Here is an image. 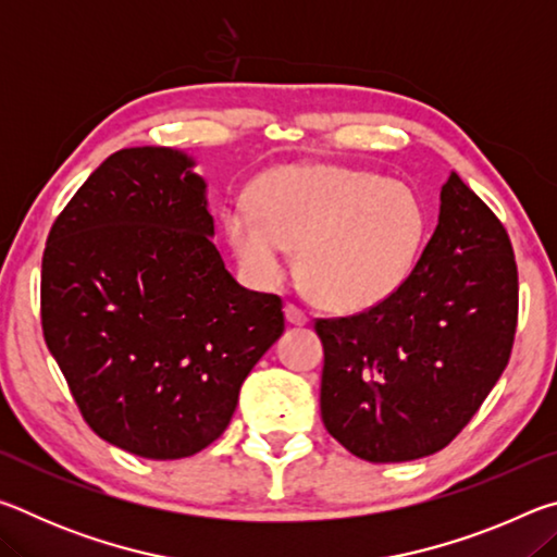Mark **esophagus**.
<instances>
[{
	"label": "esophagus",
	"mask_w": 557,
	"mask_h": 557,
	"mask_svg": "<svg viewBox=\"0 0 557 557\" xmlns=\"http://www.w3.org/2000/svg\"><path fill=\"white\" fill-rule=\"evenodd\" d=\"M285 319L292 324V326H305L309 324V317L307 312H301V309L297 305H287L285 307Z\"/></svg>",
	"instance_id": "esophagus-1"
}]
</instances>
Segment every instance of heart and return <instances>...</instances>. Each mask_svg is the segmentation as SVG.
<instances>
[{"label": "heart", "instance_id": "1", "mask_svg": "<svg viewBox=\"0 0 557 557\" xmlns=\"http://www.w3.org/2000/svg\"><path fill=\"white\" fill-rule=\"evenodd\" d=\"M235 258L268 285L297 248V272L317 305L363 312L381 305L414 268L428 235L425 201L412 186L334 164L277 166L250 188V209L223 213Z\"/></svg>", "mask_w": 557, "mask_h": 557}]
</instances>
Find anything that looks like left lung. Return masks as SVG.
I'll return each mask as SVG.
<instances>
[{"label":"left lung","mask_w":557,"mask_h":557,"mask_svg":"<svg viewBox=\"0 0 557 557\" xmlns=\"http://www.w3.org/2000/svg\"><path fill=\"white\" fill-rule=\"evenodd\" d=\"M440 201L437 228L393 297L314 319L324 428L375 465L447 447L511 358L518 270L504 223L455 172Z\"/></svg>","instance_id":"1"}]
</instances>
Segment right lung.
<instances>
[{
  "label": "right lung",
  "instance_id": "obj_1",
  "mask_svg": "<svg viewBox=\"0 0 557 557\" xmlns=\"http://www.w3.org/2000/svg\"><path fill=\"white\" fill-rule=\"evenodd\" d=\"M191 166L166 147L110 154L53 221L41 260L44 338L83 420L145 459L219 440L285 332L282 299L225 270Z\"/></svg>",
  "mask_w": 557,
  "mask_h": 557
}]
</instances>
